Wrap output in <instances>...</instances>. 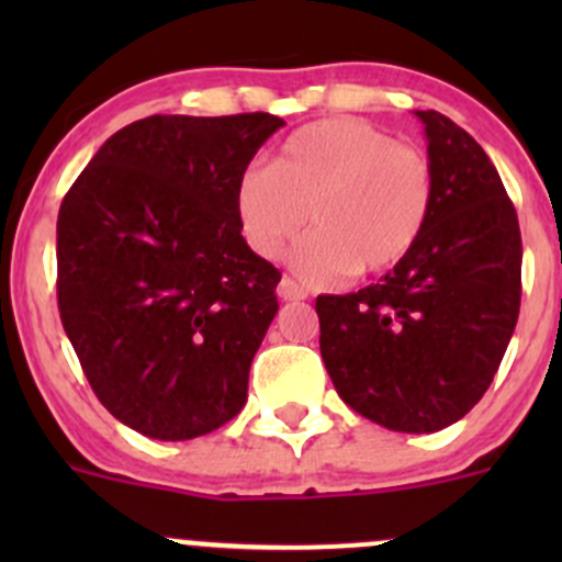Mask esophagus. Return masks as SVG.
Here are the masks:
<instances>
[{
	"instance_id": "obj_1",
	"label": "esophagus",
	"mask_w": 562,
	"mask_h": 562,
	"mask_svg": "<svg viewBox=\"0 0 562 562\" xmlns=\"http://www.w3.org/2000/svg\"><path fill=\"white\" fill-rule=\"evenodd\" d=\"M277 296L282 302H302V299H307V291L296 280H291V277H282L280 285H277Z\"/></svg>"
}]
</instances>
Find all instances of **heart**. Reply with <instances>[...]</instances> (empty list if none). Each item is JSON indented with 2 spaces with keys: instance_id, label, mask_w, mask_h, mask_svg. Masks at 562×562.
<instances>
[{
  "instance_id": "b5f03b06",
  "label": "heart",
  "mask_w": 562,
  "mask_h": 562,
  "mask_svg": "<svg viewBox=\"0 0 562 562\" xmlns=\"http://www.w3.org/2000/svg\"><path fill=\"white\" fill-rule=\"evenodd\" d=\"M432 201L427 157L361 119L296 130L271 166H247L234 187L236 220L260 258H280L310 214L315 234L296 249L310 280L394 269L422 239Z\"/></svg>"
}]
</instances>
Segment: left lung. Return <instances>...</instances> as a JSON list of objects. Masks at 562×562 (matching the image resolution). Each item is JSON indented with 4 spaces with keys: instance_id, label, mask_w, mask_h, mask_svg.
I'll return each instance as SVG.
<instances>
[{
    "instance_id": "left-lung-1",
    "label": "left lung",
    "mask_w": 562,
    "mask_h": 562,
    "mask_svg": "<svg viewBox=\"0 0 562 562\" xmlns=\"http://www.w3.org/2000/svg\"><path fill=\"white\" fill-rule=\"evenodd\" d=\"M424 124L435 201L418 245L375 285L317 296L321 356L359 416L438 432L484 396L522 299V236L486 151L438 111Z\"/></svg>"
}]
</instances>
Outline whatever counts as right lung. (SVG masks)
<instances>
[{
  "mask_svg": "<svg viewBox=\"0 0 562 562\" xmlns=\"http://www.w3.org/2000/svg\"><path fill=\"white\" fill-rule=\"evenodd\" d=\"M282 124L146 116L61 201V326L108 413L146 438H201L245 407L280 271L241 236L234 187Z\"/></svg>",
  "mask_w": 562,
  "mask_h": 562,
  "instance_id": "right-lung-1",
  "label": "right lung"
}]
</instances>
